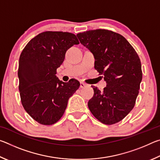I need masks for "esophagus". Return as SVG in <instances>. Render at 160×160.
I'll return each mask as SVG.
<instances>
[{
	"mask_svg": "<svg viewBox=\"0 0 160 160\" xmlns=\"http://www.w3.org/2000/svg\"><path fill=\"white\" fill-rule=\"evenodd\" d=\"M86 87H88V84H86L83 82H80V88H86Z\"/></svg>",
	"mask_w": 160,
	"mask_h": 160,
	"instance_id": "34e87169",
	"label": "esophagus"
}]
</instances>
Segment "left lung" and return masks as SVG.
<instances>
[{"label": "left lung", "instance_id": "left-lung-1", "mask_svg": "<svg viewBox=\"0 0 160 160\" xmlns=\"http://www.w3.org/2000/svg\"><path fill=\"white\" fill-rule=\"evenodd\" d=\"M80 42L94 54V68L104 75L107 87H97L88 102L91 113L100 122L112 125L133 109L142 73L139 56L122 35L107 29H94L77 34Z\"/></svg>", "mask_w": 160, "mask_h": 160}]
</instances>
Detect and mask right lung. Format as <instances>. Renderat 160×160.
I'll return each instance as SVG.
<instances>
[{"mask_svg":"<svg viewBox=\"0 0 160 160\" xmlns=\"http://www.w3.org/2000/svg\"><path fill=\"white\" fill-rule=\"evenodd\" d=\"M74 44H79L74 34L47 31L32 39L20 54L18 75L22 104L42 125L60 120L69 98L80 87L77 80L64 82L56 75L66 51Z\"/></svg>","mask_w":160,"mask_h":160,"instance_id":"1","label":"right lung"}]
</instances>
